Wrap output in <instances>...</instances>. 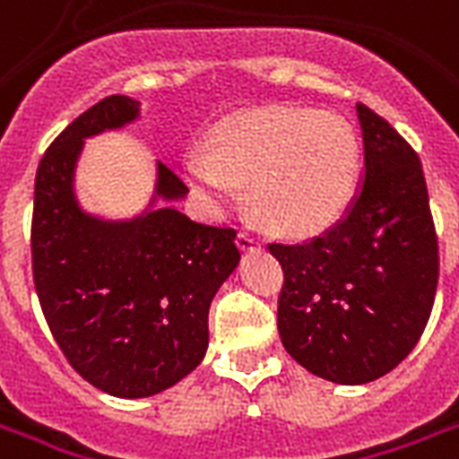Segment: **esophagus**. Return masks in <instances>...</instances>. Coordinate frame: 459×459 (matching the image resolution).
I'll use <instances>...</instances> for the list:
<instances>
[{
    "label": "esophagus",
    "mask_w": 459,
    "mask_h": 459,
    "mask_svg": "<svg viewBox=\"0 0 459 459\" xmlns=\"http://www.w3.org/2000/svg\"><path fill=\"white\" fill-rule=\"evenodd\" d=\"M260 238H255L253 233H247V230H243V233H238V247L240 250H260Z\"/></svg>",
    "instance_id": "34e87169"
}]
</instances>
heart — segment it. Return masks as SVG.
Masks as SVG:
<instances>
[{"label": "heart", "instance_id": "heart-1", "mask_svg": "<svg viewBox=\"0 0 459 459\" xmlns=\"http://www.w3.org/2000/svg\"><path fill=\"white\" fill-rule=\"evenodd\" d=\"M187 175L214 206L250 185V206L269 226L315 233L354 199L359 139L337 113L272 105L219 122L204 152L190 153Z\"/></svg>", "mask_w": 459, "mask_h": 459}]
</instances>
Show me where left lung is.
<instances>
[{
    "label": "left lung",
    "mask_w": 459,
    "mask_h": 459,
    "mask_svg": "<svg viewBox=\"0 0 459 459\" xmlns=\"http://www.w3.org/2000/svg\"><path fill=\"white\" fill-rule=\"evenodd\" d=\"M363 173L323 236L272 243L284 269L279 337L313 376L366 385L400 366L431 315L438 240L421 160L387 122L356 105Z\"/></svg>",
    "instance_id": "obj_1"
}]
</instances>
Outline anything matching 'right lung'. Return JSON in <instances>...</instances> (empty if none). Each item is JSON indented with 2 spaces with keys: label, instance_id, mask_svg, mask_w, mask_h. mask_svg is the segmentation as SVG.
Segmentation results:
<instances>
[{
  "label": "right lung",
  "instance_id": "obj_1",
  "mask_svg": "<svg viewBox=\"0 0 459 459\" xmlns=\"http://www.w3.org/2000/svg\"><path fill=\"white\" fill-rule=\"evenodd\" d=\"M139 100L108 96L79 115L35 173L33 281L55 342L83 380L113 397H152L197 368L209 306L240 262L236 230L192 221L173 202L187 185L156 163L149 204L103 219L76 199L91 136L132 125Z\"/></svg>",
  "mask_w": 459,
  "mask_h": 459
}]
</instances>
